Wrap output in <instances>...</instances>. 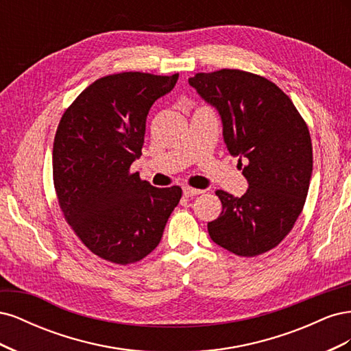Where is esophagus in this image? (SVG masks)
I'll list each match as a JSON object with an SVG mask.
<instances>
[{
  "mask_svg": "<svg viewBox=\"0 0 351 351\" xmlns=\"http://www.w3.org/2000/svg\"><path fill=\"white\" fill-rule=\"evenodd\" d=\"M183 193H184L186 197H193V196H197V195H200V193H204V190L193 189V187L186 186V187H183Z\"/></svg>",
  "mask_w": 351,
  "mask_h": 351,
  "instance_id": "1",
  "label": "esophagus"
}]
</instances>
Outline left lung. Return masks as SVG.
<instances>
[{
	"instance_id": "left-lung-1",
	"label": "left lung",
	"mask_w": 351,
	"mask_h": 351,
	"mask_svg": "<svg viewBox=\"0 0 351 351\" xmlns=\"http://www.w3.org/2000/svg\"><path fill=\"white\" fill-rule=\"evenodd\" d=\"M189 83L218 110L230 154L247 159V192L241 197L215 192L222 210L208 222L210 239L244 258L277 247L309 192L313 154L306 121L277 84L259 74L221 69L196 73Z\"/></svg>"
}]
</instances>
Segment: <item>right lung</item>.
<instances>
[{
    "label": "right lung",
    "mask_w": 351,
    "mask_h": 351,
    "mask_svg": "<svg viewBox=\"0 0 351 351\" xmlns=\"http://www.w3.org/2000/svg\"><path fill=\"white\" fill-rule=\"evenodd\" d=\"M177 79L108 74L61 117L52 149L58 205L74 234L104 261L129 265L147 256L182 199V187H154L130 171L142 155L147 112Z\"/></svg>",
    "instance_id": "add662e5"
}]
</instances>
